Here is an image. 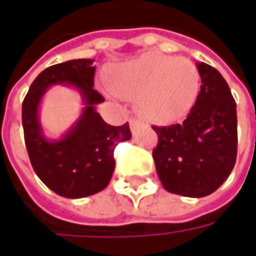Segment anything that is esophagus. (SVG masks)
I'll list each match as a JSON object with an SVG mask.
<instances>
[{
    "instance_id": "1",
    "label": "esophagus",
    "mask_w": 256,
    "mask_h": 256,
    "mask_svg": "<svg viewBox=\"0 0 256 256\" xmlns=\"http://www.w3.org/2000/svg\"><path fill=\"white\" fill-rule=\"evenodd\" d=\"M142 124V122L141 120H138V119H132L130 120V128H132V132H136V128H138Z\"/></svg>"
}]
</instances>
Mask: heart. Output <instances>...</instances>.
I'll return each instance as SVG.
<instances>
[{
  "label": "heart",
  "instance_id": "heart-1",
  "mask_svg": "<svg viewBox=\"0 0 256 256\" xmlns=\"http://www.w3.org/2000/svg\"><path fill=\"white\" fill-rule=\"evenodd\" d=\"M111 88L120 97L136 98L142 116L167 123L192 110L200 92V74L189 58L144 53L118 66Z\"/></svg>",
  "mask_w": 256,
  "mask_h": 256
}]
</instances>
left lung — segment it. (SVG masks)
I'll return each mask as SVG.
<instances>
[{"instance_id":"8db88e82","label":"left lung","mask_w":256,"mask_h":256,"mask_svg":"<svg viewBox=\"0 0 256 256\" xmlns=\"http://www.w3.org/2000/svg\"><path fill=\"white\" fill-rule=\"evenodd\" d=\"M202 86L181 124L154 126L156 172L167 192L204 198L225 182L237 155L236 102L224 76L208 64H198Z\"/></svg>"}]
</instances>
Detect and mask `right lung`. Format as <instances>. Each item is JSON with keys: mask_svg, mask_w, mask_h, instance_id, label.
<instances>
[{"mask_svg": "<svg viewBox=\"0 0 256 256\" xmlns=\"http://www.w3.org/2000/svg\"><path fill=\"white\" fill-rule=\"evenodd\" d=\"M93 62L76 58L44 70L31 84L22 106L24 141L32 168L48 188L67 198H86L106 189L115 170L114 148L132 138L128 123L111 126L96 111L104 97L93 89ZM56 84L76 90L84 108L60 139H49L39 120V106L44 93Z\"/></svg>", "mask_w": 256, "mask_h": 256, "instance_id": "1", "label": "right lung"}]
</instances>
